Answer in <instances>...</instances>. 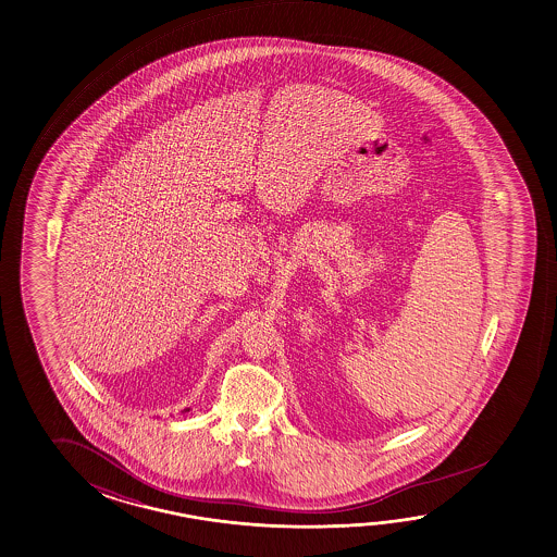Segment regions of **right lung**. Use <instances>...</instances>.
<instances>
[{"mask_svg": "<svg viewBox=\"0 0 557 557\" xmlns=\"http://www.w3.org/2000/svg\"><path fill=\"white\" fill-rule=\"evenodd\" d=\"M188 410H190V408H186V412H188Z\"/></svg>", "mask_w": 557, "mask_h": 557, "instance_id": "1", "label": "right lung"}]
</instances>
